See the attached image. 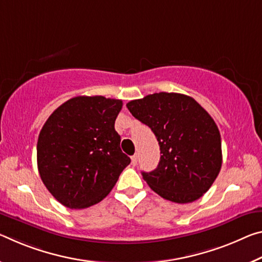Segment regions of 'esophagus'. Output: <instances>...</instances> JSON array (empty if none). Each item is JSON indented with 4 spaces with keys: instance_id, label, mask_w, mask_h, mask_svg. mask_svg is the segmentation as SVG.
Instances as JSON below:
<instances>
[{
    "instance_id": "obj_1",
    "label": "esophagus",
    "mask_w": 262,
    "mask_h": 262,
    "mask_svg": "<svg viewBox=\"0 0 262 262\" xmlns=\"http://www.w3.org/2000/svg\"><path fill=\"white\" fill-rule=\"evenodd\" d=\"M132 164L133 165L138 164V154H135V155L132 156Z\"/></svg>"
}]
</instances>
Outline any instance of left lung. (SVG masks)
<instances>
[{"label": "left lung", "mask_w": 262, "mask_h": 262, "mask_svg": "<svg viewBox=\"0 0 262 262\" xmlns=\"http://www.w3.org/2000/svg\"><path fill=\"white\" fill-rule=\"evenodd\" d=\"M127 108L147 124L160 144L155 170L142 171L157 194L185 204L201 198L222 168V140L211 115L193 98L160 92L132 100Z\"/></svg>", "instance_id": "8db88e82"}]
</instances>
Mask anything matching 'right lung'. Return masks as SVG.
<instances>
[{"instance_id": "1", "label": "right lung", "mask_w": 262, "mask_h": 262, "mask_svg": "<svg viewBox=\"0 0 262 262\" xmlns=\"http://www.w3.org/2000/svg\"><path fill=\"white\" fill-rule=\"evenodd\" d=\"M122 100L76 97L49 116L37 142V165L44 185L60 204L85 209L113 189L130 159L114 128Z\"/></svg>"}]
</instances>
